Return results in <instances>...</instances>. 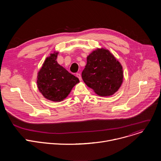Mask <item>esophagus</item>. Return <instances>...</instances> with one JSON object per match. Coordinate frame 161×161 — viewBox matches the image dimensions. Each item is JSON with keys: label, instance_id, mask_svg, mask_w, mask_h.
I'll return each instance as SVG.
<instances>
[{"label": "esophagus", "instance_id": "34e87169", "mask_svg": "<svg viewBox=\"0 0 161 161\" xmlns=\"http://www.w3.org/2000/svg\"><path fill=\"white\" fill-rule=\"evenodd\" d=\"M76 76L79 78V80H80V81H81V74H80V73H76Z\"/></svg>", "mask_w": 161, "mask_h": 161}]
</instances>
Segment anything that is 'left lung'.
Returning a JSON list of instances; mask_svg holds the SVG:
<instances>
[{
    "label": "left lung",
    "mask_w": 161,
    "mask_h": 161,
    "mask_svg": "<svg viewBox=\"0 0 161 161\" xmlns=\"http://www.w3.org/2000/svg\"><path fill=\"white\" fill-rule=\"evenodd\" d=\"M81 76L85 83L99 96L114 94L123 82V68L119 61L105 48H97L86 58Z\"/></svg>",
    "instance_id": "obj_1"
}]
</instances>
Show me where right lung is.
<instances>
[{
  "label": "right lung",
  "instance_id": "add662e5",
  "mask_svg": "<svg viewBox=\"0 0 161 161\" xmlns=\"http://www.w3.org/2000/svg\"><path fill=\"white\" fill-rule=\"evenodd\" d=\"M54 52L44 60L37 73V85L40 92L48 100L60 102L69 94L79 79L59 65Z\"/></svg>",
  "mask_w": 161,
  "mask_h": 161
}]
</instances>
